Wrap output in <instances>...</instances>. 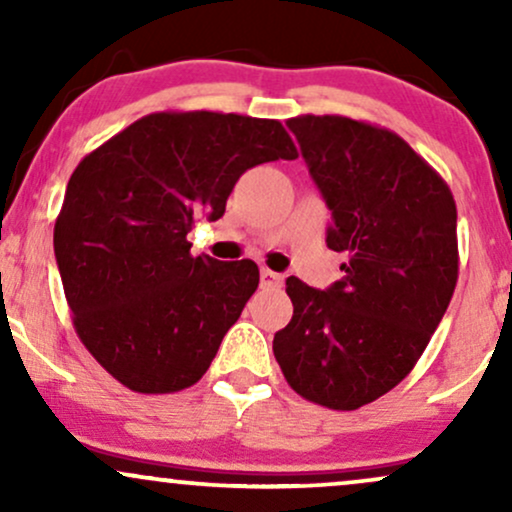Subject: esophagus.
Returning a JSON list of instances; mask_svg holds the SVG:
<instances>
[{
  "label": "esophagus",
  "instance_id": "esophagus-1",
  "mask_svg": "<svg viewBox=\"0 0 512 512\" xmlns=\"http://www.w3.org/2000/svg\"><path fill=\"white\" fill-rule=\"evenodd\" d=\"M260 279H262V286H264V289H279V286L284 284V276L276 274V272H272V269H262Z\"/></svg>",
  "mask_w": 512,
  "mask_h": 512
}]
</instances>
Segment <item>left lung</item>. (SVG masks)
I'll return each instance as SVG.
<instances>
[{"mask_svg": "<svg viewBox=\"0 0 512 512\" xmlns=\"http://www.w3.org/2000/svg\"><path fill=\"white\" fill-rule=\"evenodd\" d=\"M332 211L327 248L344 276L317 291L286 279L293 317L274 356L298 395L351 411L416 366L457 284V207L440 175L402 137L342 115L286 120Z\"/></svg>", "mask_w": 512, "mask_h": 512, "instance_id": "left-lung-1", "label": "left lung"}]
</instances>
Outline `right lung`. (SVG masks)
<instances>
[{"label":"right lung","instance_id":"right-lung-1","mask_svg":"<svg viewBox=\"0 0 512 512\" xmlns=\"http://www.w3.org/2000/svg\"><path fill=\"white\" fill-rule=\"evenodd\" d=\"M298 158L279 120L151 113L84 156L55 221L74 330L129 390L195 385L260 284L252 260L192 257L199 216L221 219L248 168Z\"/></svg>","mask_w":512,"mask_h":512}]
</instances>
